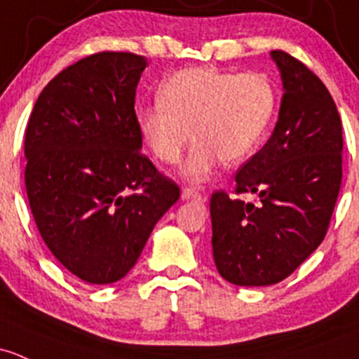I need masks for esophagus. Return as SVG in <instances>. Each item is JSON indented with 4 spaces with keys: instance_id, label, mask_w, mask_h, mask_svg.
I'll return each instance as SVG.
<instances>
[{
    "instance_id": "obj_1",
    "label": "esophagus",
    "mask_w": 359,
    "mask_h": 359,
    "mask_svg": "<svg viewBox=\"0 0 359 359\" xmlns=\"http://www.w3.org/2000/svg\"><path fill=\"white\" fill-rule=\"evenodd\" d=\"M182 199L184 201H203V194L201 192L191 189V187H184L182 189Z\"/></svg>"
}]
</instances>
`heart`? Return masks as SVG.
<instances>
[{
	"instance_id": "obj_1",
	"label": "heart",
	"mask_w": 359,
	"mask_h": 359,
	"mask_svg": "<svg viewBox=\"0 0 359 359\" xmlns=\"http://www.w3.org/2000/svg\"><path fill=\"white\" fill-rule=\"evenodd\" d=\"M275 110L277 90L265 74L201 67L172 75L160 101L139 108L137 126L151 153L167 165L180 160L192 135L182 173L203 182L220 160H246L265 139Z\"/></svg>"
}]
</instances>
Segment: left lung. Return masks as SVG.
I'll use <instances>...</instances> for the list:
<instances>
[{
  "label": "left lung",
  "mask_w": 359,
  "mask_h": 359,
  "mask_svg": "<svg viewBox=\"0 0 359 359\" xmlns=\"http://www.w3.org/2000/svg\"><path fill=\"white\" fill-rule=\"evenodd\" d=\"M284 96L266 144L239 168L236 194H211L218 273L236 285L287 278L325 237L342 180V126L329 89L304 63L275 50Z\"/></svg>",
  "instance_id": "left-lung-1"
}]
</instances>
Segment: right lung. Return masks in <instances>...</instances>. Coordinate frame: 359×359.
Returning <instances> with one entry per match:
<instances>
[{
    "instance_id": "right-lung-1",
    "label": "right lung",
    "mask_w": 359,
    "mask_h": 359,
    "mask_svg": "<svg viewBox=\"0 0 359 359\" xmlns=\"http://www.w3.org/2000/svg\"><path fill=\"white\" fill-rule=\"evenodd\" d=\"M148 60L101 51L41 90L25 130V189L56 259L89 284L129 273L180 189L141 153L135 89Z\"/></svg>"
}]
</instances>
